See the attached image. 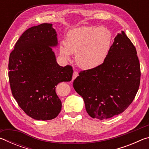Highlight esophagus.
I'll list each match as a JSON object with an SVG mask.
<instances>
[{
    "label": "esophagus",
    "mask_w": 149,
    "mask_h": 149,
    "mask_svg": "<svg viewBox=\"0 0 149 149\" xmlns=\"http://www.w3.org/2000/svg\"><path fill=\"white\" fill-rule=\"evenodd\" d=\"M77 76H78V72L76 71H74V74H73V76H72V81H74Z\"/></svg>",
    "instance_id": "obj_1"
}]
</instances>
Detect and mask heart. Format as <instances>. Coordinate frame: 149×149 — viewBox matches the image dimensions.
I'll return each mask as SVG.
<instances>
[{
	"label": "heart",
	"mask_w": 149,
	"mask_h": 149,
	"mask_svg": "<svg viewBox=\"0 0 149 149\" xmlns=\"http://www.w3.org/2000/svg\"><path fill=\"white\" fill-rule=\"evenodd\" d=\"M112 34L107 27H81L70 31L64 43L59 46L60 53L69 60L75 53V62L84 69H92L102 64L109 51Z\"/></svg>",
	"instance_id": "heart-1"
}]
</instances>
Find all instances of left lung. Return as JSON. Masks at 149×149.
<instances>
[{"instance_id":"1","label":"left lung","mask_w":149,"mask_h":149,"mask_svg":"<svg viewBox=\"0 0 149 149\" xmlns=\"http://www.w3.org/2000/svg\"><path fill=\"white\" fill-rule=\"evenodd\" d=\"M140 79L137 50L122 31L114 38L104 62L81 71L73 85L84 99L88 114L104 120L120 114L132 104Z\"/></svg>"}]
</instances>
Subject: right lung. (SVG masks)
<instances>
[{"label": "right lung", "instance_id": "right-lung-1", "mask_svg": "<svg viewBox=\"0 0 149 149\" xmlns=\"http://www.w3.org/2000/svg\"><path fill=\"white\" fill-rule=\"evenodd\" d=\"M51 24L33 26L23 33L11 52L8 77L12 95L29 117L50 120L61 111L56 93L60 82L72 80L73 69L57 64L52 47L58 45Z\"/></svg>", "mask_w": 149, "mask_h": 149}]
</instances>
